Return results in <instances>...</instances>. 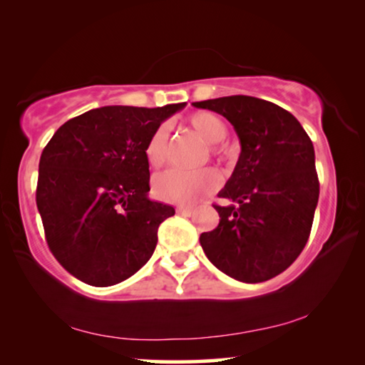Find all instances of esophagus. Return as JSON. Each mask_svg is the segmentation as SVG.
I'll return each mask as SVG.
<instances>
[{
    "instance_id": "34e87169",
    "label": "esophagus",
    "mask_w": 365,
    "mask_h": 365,
    "mask_svg": "<svg viewBox=\"0 0 365 365\" xmlns=\"http://www.w3.org/2000/svg\"><path fill=\"white\" fill-rule=\"evenodd\" d=\"M177 212L182 214V216H192L195 210H193V207H188V206H178Z\"/></svg>"
}]
</instances>
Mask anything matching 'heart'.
I'll return each instance as SVG.
<instances>
[{"label": "heart", "instance_id": "heart-1", "mask_svg": "<svg viewBox=\"0 0 365 365\" xmlns=\"http://www.w3.org/2000/svg\"><path fill=\"white\" fill-rule=\"evenodd\" d=\"M188 125L210 144L221 143L229 133L225 121L211 112L190 115ZM167 140H169V131L165 125H160L151 133L146 146H144V158L148 164L155 169L164 165L167 159ZM212 151H216V148H212ZM217 185L219 177L212 169L198 172L167 170L154 177L153 192L159 200L167 201V203L190 206L198 203L201 198L214 192Z\"/></svg>", "mask_w": 365, "mask_h": 365}]
</instances>
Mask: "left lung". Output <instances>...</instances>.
<instances>
[{
  "label": "left lung",
  "mask_w": 365,
  "mask_h": 365,
  "mask_svg": "<svg viewBox=\"0 0 365 365\" xmlns=\"http://www.w3.org/2000/svg\"><path fill=\"white\" fill-rule=\"evenodd\" d=\"M234 126L240 155L214 205L219 225L200 235L210 262L242 282L287 269L307 244L320 185L314 144L302 125L273 102L230 96L193 102Z\"/></svg>",
  "instance_id": "1"
}]
</instances>
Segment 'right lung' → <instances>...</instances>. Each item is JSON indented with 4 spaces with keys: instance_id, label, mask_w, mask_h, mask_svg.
<instances>
[{
    "instance_id": "obj_1",
    "label": "right lung",
    "mask_w": 365,
    "mask_h": 365,
    "mask_svg": "<svg viewBox=\"0 0 365 365\" xmlns=\"http://www.w3.org/2000/svg\"><path fill=\"white\" fill-rule=\"evenodd\" d=\"M187 102L107 106L68 120L38 164L37 207L51 253L86 284L128 279L153 257L172 206L149 198L144 146Z\"/></svg>"
}]
</instances>
